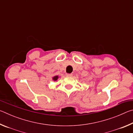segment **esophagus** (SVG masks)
<instances>
[{"label": "esophagus", "mask_w": 133, "mask_h": 133, "mask_svg": "<svg viewBox=\"0 0 133 133\" xmlns=\"http://www.w3.org/2000/svg\"><path fill=\"white\" fill-rule=\"evenodd\" d=\"M72 75H72L71 73H67L66 74V76H69V77H70V76H72Z\"/></svg>", "instance_id": "esophagus-1"}]
</instances>
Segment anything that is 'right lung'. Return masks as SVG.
I'll list each match as a JSON object with an SVG mask.
<instances>
[{
  "label": "right lung",
  "mask_w": 133,
  "mask_h": 133,
  "mask_svg": "<svg viewBox=\"0 0 133 133\" xmlns=\"http://www.w3.org/2000/svg\"><path fill=\"white\" fill-rule=\"evenodd\" d=\"M58 76H55V77H53V80H55V81H56L57 80V79H58Z\"/></svg>",
  "instance_id": "1"
}]
</instances>
